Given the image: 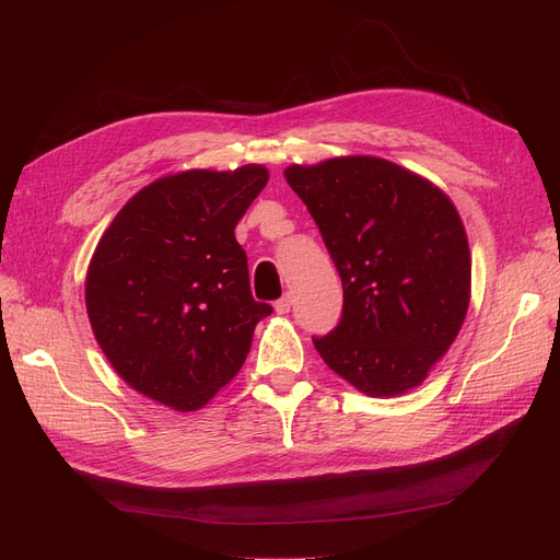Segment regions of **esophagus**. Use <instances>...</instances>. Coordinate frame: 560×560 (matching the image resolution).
<instances>
[{"label":"esophagus","mask_w":560,"mask_h":560,"mask_svg":"<svg viewBox=\"0 0 560 560\" xmlns=\"http://www.w3.org/2000/svg\"><path fill=\"white\" fill-rule=\"evenodd\" d=\"M290 311H292V294H284L282 299L276 301V313L284 315V313H290Z\"/></svg>","instance_id":"34e87169"}]
</instances>
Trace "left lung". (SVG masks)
Here are the masks:
<instances>
[{
    "instance_id": "8db88e82",
    "label": "left lung",
    "mask_w": 560,
    "mask_h": 560,
    "mask_svg": "<svg viewBox=\"0 0 560 560\" xmlns=\"http://www.w3.org/2000/svg\"><path fill=\"white\" fill-rule=\"evenodd\" d=\"M343 282L341 322L313 338L364 395L395 397L428 378L469 306L471 257L451 198L376 156L284 171Z\"/></svg>"
}]
</instances>
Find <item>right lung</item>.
<instances>
[{
    "label": "right lung",
    "instance_id": "add662e5",
    "mask_svg": "<svg viewBox=\"0 0 560 560\" xmlns=\"http://www.w3.org/2000/svg\"><path fill=\"white\" fill-rule=\"evenodd\" d=\"M268 182L264 165L186 171L135 194L89 266L93 334L130 387L177 411L206 406L238 374L257 322L235 224Z\"/></svg>",
    "mask_w": 560,
    "mask_h": 560
}]
</instances>
